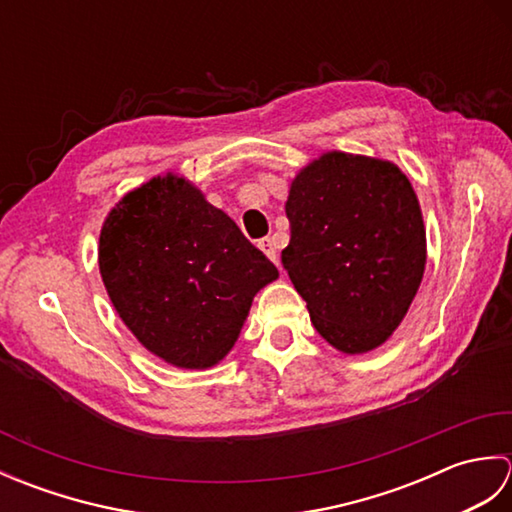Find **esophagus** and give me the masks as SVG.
<instances>
[{"label": "esophagus", "instance_id": "obj_1", "mask_svg": "<svg viewBox=\"0 0 512 512\" xmlns=\"http://www.w3.org/2000/svg\"><path fill=\"white\" fill-rule=\"evenodd\" d=\"M259 248L264 250V255L270 259V262H275V264H277L279 255H277V244H275V239H273V237H264V239H259Z\"/></svg>", "mask_w": 512, "mask_h": 512}]
</instances>
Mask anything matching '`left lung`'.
Here are the masks:
<instances>
[{
  "mask_svg": "<svg viewBox=\"0 0 512 512\" xmlns=\"http://www.w3.org/2000/svg\"><path fill=\"white\" fill-rule=\"evenodd\" d=\"M281 262L314 330L343 354L383 345L405 319L427 264L418 195L398 165L325 151L290 182Z\"/></svg>",
  "mask_w": 512,
  "mask_h": 512,
  "instance_id": "left-lung-1",
  "label": "left lung"
}]
</instances>
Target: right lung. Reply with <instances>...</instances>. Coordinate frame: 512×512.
<instances>
[{"instance_id": "right-lung-1", "label": "right lung", "mask_w": 512, "mask_h": 512, "mask_svg": "<svg viewBox=\"0 0 512 512\" xmlns=\"http://www.w3.org/2000/svg\"><path fill=\"white\" fill-rule=\"evenodd\" d=\"M99 270L129 332L180 369L220 363L257 292L279 277L231 217L173 171L125 193L107 213Z\"/></svg>"}]
</instances>
